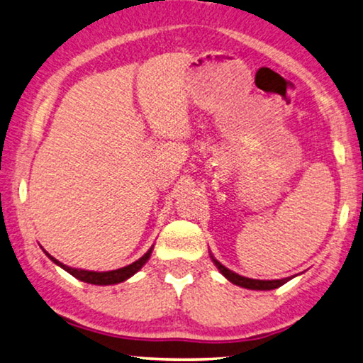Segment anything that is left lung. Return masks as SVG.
I'll return each mask as SVG.
<instances>
[{
	"mask_svg": "<svg viewBox=\"0 0 363 363\" xmlns=\"http://www.w3.org/2000/svg\"><path fill=\"white\" fill-rule=\"evenodd\" d=\"M213 263H216V267L218 268V272H220L223 277H225L228 281H232L233 284L237 286H242V288H247V289H259V291H268V289H277L279 286H283L286 281H289V278H284V279H252V278H245V277H240V274L230 272V269L223 267L222 263H218L216 258L212 257Z\"/></svg>",
	"mask_w": 363,
	"mask_h": 363,
	"instance_id": "left-lung-1",
	"label": "left lung"
}]
</instances>
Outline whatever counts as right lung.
<instances>
[{"instance_id":"add662e5","label":"right lung","mask_w":363,"mask_h":363,"mask_svg":"<svg viewBox=\"0 0 363 363\" xmlns=\"http://www.w3.org/2000/svg\"><path fill=\"white\" fill-rule=\"evenodd\" d=\"M151 252H152V247L147 250V252L143 255L140 259H136L135 263L128 264V267H123V268H118V269H113V272H104V273H99V272H86V269H77V268H70L67 264L60 263L59 259H55L54 257H50V255L45 252V255L52 259L55 264H59L60 268H64L65 272L72 274L74 278L80 279V281L84 283H90V284H116V283H121L125 281V279H128L130 277H133L136 272H140L143 264H145L147 259L151 257Z\"/></svg>"}]
</instances>
